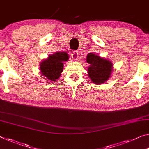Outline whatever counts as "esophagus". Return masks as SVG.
Masks as SVG:
<instances>
[{"label":"esophagus","instance_id":"34e87169","mask_svg":"<svg viewBox=\"0 0 149 149\" xmlns=\"http://www.w3.org/2000/svg\"><path fill=\"white\" fill-rule=\"evenodd\" d=\"M71 56H72V58L73 59H74V60H77L78 56H79V53H78V52L76 51H73L71 52Z\"/></svg>","mask_w":149,"mask_h":149}]
</instances>
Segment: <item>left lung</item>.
I'll return each mask as SVG.
<instances>
[{"label": "left lung", "instance_id": "1", "mask_svg": "<svg viewBox=\"0 0 149 149\" xmlns=\"http://www.w3.org/2000/svg\"><path fill=\"white\" fill-rule=\"evenodd\" d=\"M86 62L91 65L88 68V74L93 82L101 84L109 80L113 70L111 61L93 53H89L86 57Z\"/></svg>", "mask_w": 149, "mask_h": 149}]
</instances>
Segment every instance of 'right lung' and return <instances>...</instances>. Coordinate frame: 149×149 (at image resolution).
I'll return each instance as SVG.
<instances>
[{
  "label": "right lung",
  "mask_w": 149,
  "mask_h": 149,
  "mask_svg": "<svg viewBox=\"0 0 149 149\" xmlns=\"http://www.w3.org/2000/svg\"><path fill=\"white\" fill-rule=\"evenodd\" d=\"M68 54L65 52L52 54L48 59L41 63L40 71L50 81H56L61 77V73L63 71V62L68 61Z\"/></svg>",
  "instance_id": "right-lung-1"
}]
</instances>
